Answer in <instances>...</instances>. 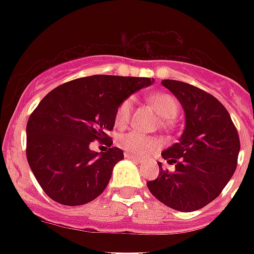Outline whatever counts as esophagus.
Here are the masks:
<instances>
[{"mask_svg": "<svg viewBox=\"0 0 254 254\" xmlns=\"http://www.w3.org/2000/svg\"><path fill=\"white\" fill-rule=\"evenodd\" d=\"M125 158L133 159V161H138V162H141V159H139L138 157H135V155L130 154V153H125Z\"/></svg>", "mask_w": 254, "mask_h": 254, "instance_id": "34e87169", "label": "esophagus"}]
</instances>
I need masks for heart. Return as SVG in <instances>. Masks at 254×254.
I'll use <instances>...</instances> for the list:
<instances>
[{"instance_id":"b5f03b06","label":"heart","mask_w":254,"mask_h":254,"mask_svg":"<svg viewBox=\"0 0 254 254\" xmlns=\"http://www.w3.org/2000/svg\"><path fill=\"white\" fill-rule=\"evenodd\" d=\"M149 103L153 107L157 113H158L162 119L170 120L173 119L174 116L177 115L178 109V101L174 99L171 95L167 93H158V95H153L149 99ZM131 108H133V101L131 99L124 100L123 103L120 104L117 111H116V124L117 125H125L129 123L131 116ZM121 146L133 155H146L151 151L157 150L159 147L158 141L154 138H149L145 135H141L137 131H130L127 134L123 135L120 139Z\"/></svg>"}]
</instances>
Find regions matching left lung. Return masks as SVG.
Returning <instances> with one entry per match:
<instances>
[{
  "instance_id": "8db88e82",
  "label": "left lung",
  "mask_w": 254,
  "mask_h": 254,
  "mask_svg": "<svg viewBox=\"0 0 254 254\" xmlns=\"http://www.w3.org/2000/svg\"><path fill=\"white\" fill-rule=\"evenodd\" d=\"M185 111L181 138L162 151L174 165L147 182L150 192L167 207L192 212L215 200L232 178L240 139L224 105L200 88L178 80H162Z\"/></svg>"
}]
</instances>
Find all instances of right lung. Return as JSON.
I'll return each instance as SVG.
<instances>
[{
    "instance_id": "right-lung-1",
    "label": "right lung",
    "mask_w": 254,
    "mask_h": 254,
    "mask_svg": "<svg viewBox=\"0 0 254 254\" xmlns=\"http://www.w3.org/2000/svg\"><path fill=\"white\" fill-rule=\"evenodd\" d=\"M154 83L150 77L93 75L59 85L31 113L26 134L30 169L47 195L64 205H81L99 196L109 183L116 163L124 159L108 131L116 111L134 92ZM110 149L97 153L92 140Z\"/></svg>"
}]
</instances>
